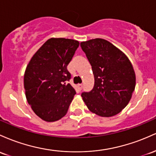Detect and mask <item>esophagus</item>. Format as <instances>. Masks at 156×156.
<instances>
[{
	"mask_svg": "<svg viewBox=\"0 0 156 156\" xmlns=\"http://www.w3.org/2000/svg\"><path fill=\"white\" fill-rule=\"evenodd\" d=\"M77 88L79 90H81L82 88H83V85H82V84H79L77 85Z\"/></svg>",
	"mask_w": 156,
	"mask_h": 156,
	"instance_id": "esophagus-1",
	"label": "esophagus"
}]
</instances>
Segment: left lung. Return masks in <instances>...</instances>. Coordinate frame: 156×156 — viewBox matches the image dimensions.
<instances>
[{"label":"left lung","mask_w":156,"mask_h":156,"mask_svg":"<svg viewBox=\"0 0 156 156\" xmlns=\"http://www.w3.org/2000/svg\"><path fill=\"white\" fill-rule=\"evenodd\" d=\"M82 49L92 66L94 86L82 97L89 111L99 116L118 114L127 105L136 87L130 59L108 40L96 38L82 42Z\"/></svg>","instance_id":"8db88e82"}]
</instances>
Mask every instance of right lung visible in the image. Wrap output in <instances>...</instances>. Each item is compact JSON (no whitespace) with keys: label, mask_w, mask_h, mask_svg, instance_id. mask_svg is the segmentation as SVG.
Returning a JSON list of instances; mask_svg holds the SVG:
<instances>
[{"label":"right lung","mask_w":156,"mask_h":156,"mask_svg":"<svg viewBox=\"0 0 156 156\" xmlns=\"http://www.w3.org/2000/svg\"><path fill=\"white\" fill-rule=\"evenodd\" d=\"M80 43L66 38H51L31 57L24 73L26 97L31 109L45 122H55L67 113L76 94L67 83V66Z\"/></svg>","instance_id":"right-lung-1"}]
</instances>
